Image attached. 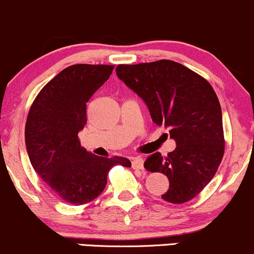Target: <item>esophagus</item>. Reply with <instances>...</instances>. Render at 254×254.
I'll return each mask as SVG.
<instances>
[{
  "label": "esophagus",
  "mask_w": 254,
  "mask_h": 254,
  "mask_svg": "<svg viewBox=\"0 0 254 254\" xmlns=\"http://www.w3.org/2000/svg\"><path fill=\"white\" fill-rule=\"evenodd\" d=\"M132 169L143 170V159L141 158L132 159Z\"/></svg>",
  "instance_id": "obj_1"
}]
</instances>
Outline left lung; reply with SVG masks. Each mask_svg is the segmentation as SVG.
Masks as SVG:
<instances>
[{
  "instance_id": "left-lung-1",
  "label": "left lung",
  "mask_w": 254,
  "mask_h": 254,
  "mask_svg": "<svg viewBox=\"0 0 254 254\" xmlns=\"http://www.w3.org/2000/svg\"><path fill=\"white\" fill-rule=\"evenodd\" d=\"M117 76L146 102L157 125L170 130L176 148L163 158L154 153L144 169L169 178L165 201L194 199L216 175L224 155L222 110L210 83L182 64L158 60L118 65Z\"/></svg>"
}]
</instances>
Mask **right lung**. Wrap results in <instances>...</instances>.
I'll return each instance as SVG.
<instances>
[{
  "instance_id": "obj_1",
  "label": "right lung",
  "mask_w": 254,
  "mask_h": 254,
  "mask_svg": "<svg viewBox=\"0 0 254 254\" xmlns=\"http://www.w3.org/2000/svg\"><path fill=\"white\" fill-rule=\"evenodd\" d=\"M113 68L89 64L68 66L42 88L27 114L25 143L31 165L68 204L93 201L104 191L112 166H131L127 158L86 152L78 137L86 124V104Z\"/></svg>"
}]
</instances>
